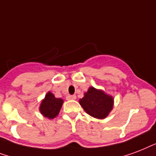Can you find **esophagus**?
Segmentation results:
<instances>
[{
	"mask_svg": "<svg viewBox=\"0 0 156 156\" xmlns=\"http://www.w3.org/2000/svg\"><path fill=\"white\" fill-rule=\"evenodd\" d=\"M67 98L68 100H75L76 98V95H68L67 97Z\"/></svg>",
	"mask_w": 156,
	"mask_h": 156,
	"instance_id": "34e87169",
	"label": "esophagus"
}]
</instances>
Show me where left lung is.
Listing matches in <instances>:
<instances>
[{
	"mask_svg": "<svg viewBox=\"0 0 156 156\" xmlns=\"http://www.w3.org/2000/svg\"><path fill=\"white\" fill-rule=\"evenodd\" d=\"M79 102L89 115L97 119H105L113 108L114 99L104 91L89 87Z\"/></svg>",
	"mask_w": 156,
	"mask_h": 156,
	"instance_id": "obj_1",
	"label": "left lung"
}]
</instances>
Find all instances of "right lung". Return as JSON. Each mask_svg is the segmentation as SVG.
Returning a JSON list of instances; mask_svg holds the SVG:
<instances>
[{"label": "right lung", "instance_id": "obj_1", "mask_svg": "<svg viewBox=\"0 0 156 156\" xmlns=\"http://www.w3.org/2000/svg\"><path fill=\"white\" fill-rule=\"evenodd\" d=\"M63 103L62 98H57L51 92H48L40 106V112L44 117L54 119L58 115Z\"/></svg>", "mask_w": 156, "mask_h": 156}]
</instances>
